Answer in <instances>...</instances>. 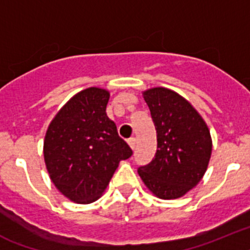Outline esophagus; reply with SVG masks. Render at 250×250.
I'll return each mask as SVG.
<instances>
[{
	"mask_svg": "<svg viewBox=\"0 0 250 250\" xmlns=\"http://www.w3.org/2000/svg\"><path fill=\"white\" fill-rule=\"evenodd\" d=\"M127 143H128V146L131 147L132 149H134V147H136V138H134V137L128 138V140H127Z\"/></svg>",
	"mask_w": 250,
	"mask_h": 250,
	"instance_id": "obj_1",
	"label": "esophagus"
}]
</instances>
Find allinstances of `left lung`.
Wrapping results in <instances>:
<instances>
[{
  "mask_svg": "<svg viewBox=\"0 0 250 250\" xmlns=\"http://www.w3.org/2000/svg\"><path fill=\"white\" fill-rule=\"evenodd\" d=\"M157 133V151L138 167L145 185L160 199H177L203 179L211 156V137L201 116L181 95L166 88L143 93Z\"/></svg>",
  "mask_w": 250,
  "mask_h": 250,
  "instance_id": "8db88e82",
  "label": "left lung"
}]
</instances>
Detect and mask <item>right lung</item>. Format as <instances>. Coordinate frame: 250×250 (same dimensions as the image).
<instances>
[{
	"instance_id": "right-lung-1",
	"label": "right lung",
	"mask_w": 250,
	"mask_h": 250,
	"mask_svg": "<svg viewBox=\"0 0 250 250\" xmlns=\"http://www.w3.org/2000/svg\"><path fill=\"white\" fill-rule=\"evenodd\" d=\"M109 93L88 88L75 94L47 128L44 157L50 179L71 201L93 203L132 149L107 117Z\"/></svg>"
}]
</instances>
